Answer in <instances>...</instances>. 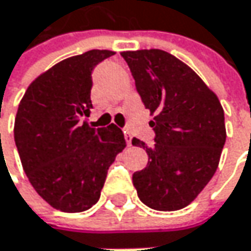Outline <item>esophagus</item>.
Wrapping results in <instances>:
<instances>
[{
    "label": "esophagus",
    "mask_w": 251,
    "mask_h": 251,
    "mask_svg": "<svg viewBox=\"0 0 251 251\" xmlns=\"http://www.w3.org/2000/svg\"><path fill=\"white\" fill-rule=\"evenodd\" d=\"M124 137H126L127 144H128V146H131V134H130L128 131H124Z\"/></svg>",
    "instance_id": "1"
}]
</instances>
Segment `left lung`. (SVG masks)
I'll return each mask as SVG.
<instances>
[{"mask_svg": "<svg viewBox=\"0 0 251 251\" xmlns=\"http://www.w3.org/2000/svg\"><path fill=\"white\" fill-rule=\"evenodd\" d=\"M144 107L153 115L154 144L139 139L147 166L133 175L144 205L177 211L189 205L211 180L226 143L224 110L218 97L186 63L159 50L121 51Z\"/></svg>", "mask_w": 251, "mask_h": 251, "instance_id": "left-lung-1", "label": "left lung"}]
</instances>
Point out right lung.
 Wrapping results in <instances>:
<instances>
[{
	"mask_svg": "<svg viewBox=\"0 0 251 251\" xmlns=\"http://www.w3.org/2000/svg\"><path fill=\"white\" fill-rule=\"evenodd\" d=\"M89 50L68 57L34 79L20 101L14 140L36 192L63 212H82L100 200L107 172L127 146L121 128L80 121L92 108L91 72L112 56Z\"/></svg>",
	"mask_w": 251,
	"mask_h": 251,
	"instance_id": "1",
	"label": "right lung"
}]
</instances>
